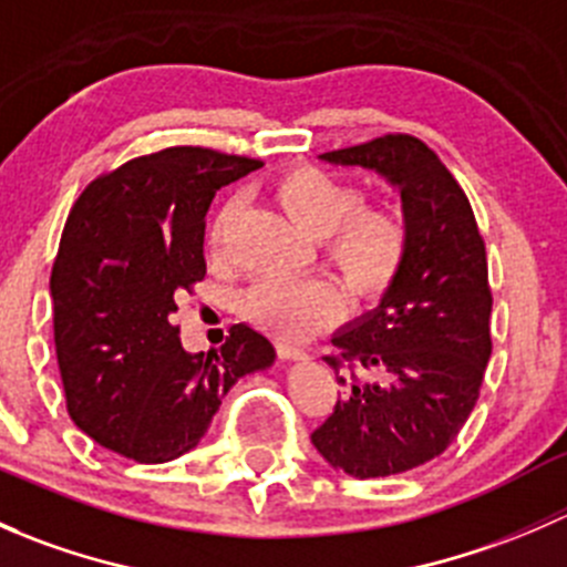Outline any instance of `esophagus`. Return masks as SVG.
Returning <instances> with one entry per match:
<instances>
[{
	"label": "esophagus",
	"mask_w": 567,
	"mask_h": 567,
	"mask_svg": "<svg viewBox=\"0 0 567 567\" xmlns=\"http://www.w3.org/2000/svg\"><path fill=\"white\" fill-rule=\"evenodd\" d=\"M277 351H279V357H282V359H301V357H305V351H301L299 346H293L290 340H279Z\"/></svg>",
	"instance_id": "34e87169"
}]
</instances>
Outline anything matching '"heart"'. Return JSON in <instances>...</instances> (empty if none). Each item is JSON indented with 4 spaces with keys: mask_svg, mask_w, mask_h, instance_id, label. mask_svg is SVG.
<instances>
[{
    "mask_svg": "<svg viewBox=\"0 0 567 567\" xmlns=\"http://www.w3.org/2000/svg\"><path fill=\"white\" fill-rule=\"evenodd\" d=\"M274 199L293 225L318 238L326 260L359 299L384 293L409 255V221L386 199L364 203L357 183L320 167H296L274 183ZM238 203L227 199L210 221V255H221ZM337 293L318 277H266L241 296L244 316L282 337H299L331 318Z\"/></svg>",
    "mask_w": 567,
    "mask_h": 567,
    "instance_id": "heart-1",
    "label": "heart"
}]
</instances>
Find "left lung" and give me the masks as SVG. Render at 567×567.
<instances>
[{
    "instance_id": "left-lung-1",
    "label": "left lung",
    "mask_w": 567,
    "mask_h": 567,
    "mask_svg": "<svg viewBox=\"0 0 567 567\" xmlns=\"http://www.w3.org/2000/svg\"><path fill=\"white\" fill-rule=\"evenodd\" d=\"M320 158L390 177L409 221V255L381 305L331 340L326 362L346 392L312 431L334 468L390 477L439 458L477 403L494 346L485 241L461 183L416 136L384 134Z\"/></svg>"
}]
</instances>
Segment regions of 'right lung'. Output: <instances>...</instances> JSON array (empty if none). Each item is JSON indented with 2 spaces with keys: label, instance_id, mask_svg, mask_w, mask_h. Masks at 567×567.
<instances>
[{
  "label": "right lung",
  "instance_id": "right-lung-1",
  "mask_svg": "<svg viewBox=\"0 0 567 567\" xmlns=\"http://www.w3.org/2000/svg\"><path fill=\"white\" fill-rule=\"evenodd\" d=\"M260 158L177 145L87 183L51 266L54 346L79 431L123 458L164 463L197 447L221 398L268 368L274 346L247 323L219 351L186 353L175 296L205 279V214Z\"/></svg>",
  "mask_w": 567,
  "mask_h": 567
}]
</instances>
